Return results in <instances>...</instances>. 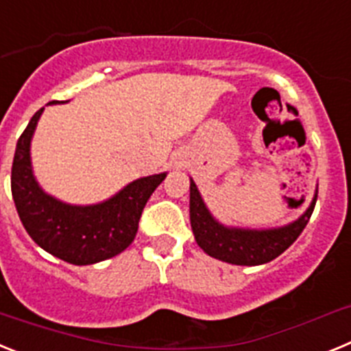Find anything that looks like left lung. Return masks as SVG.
<instances>
[{
    "mask_svg": "<svg viewBox=\"0 0 351 351\" xmlns=\"http://www.w3.org/2000/svg\"><path fill=\"white\" fill-rule=\"evenodd\" d=\"M318 191L311 206L297 221L272 230H243V228H226L210 216L198 193L197 186L190 184V219L195 241L209 256L234 263V265H262L295 243L297 237L308 225L315 209Z\"/></svg>",
    "mask_w": 351,
    "mask_h": 351,
    "instance_id": "obj_1",
    "label": "left lung"
}]
</instances>
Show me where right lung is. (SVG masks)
I'll return each mask as SVG.
<instances>
[{
	"label": "right lung",
	"mask_w": 351,
	"mask_h": 351,
	"mask_svg": "<svg viewBox=\"0 0 351 351\" xmlns=\"http://www.w3.org/2000/svg\"><path fill=\"white\" fill-rule=\"evenodd\" d=\"M42 110L35 112L19 137L12 163V197L24 228L42 250L73 265H91L119 255L133 243L142 210L167 173L130 182L96 206H68L56 200L43 193L31 170L29 142Z\"/></svg>",
	"instance_id": "add662e5"
}]
</instances>
